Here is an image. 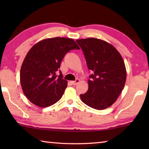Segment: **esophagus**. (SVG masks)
Masks as SVG:
<instances>
[{
	"instance_id": "esophagus-1",
	"label": "esophagus",
	"mask_w": 149,
	"mask_h": 149,
	"mask_svg": "<svg viewBox=\"0 0 149 149\" xmlns=\"http://www.w3.org/2000/svg\"><path fill=\"white\" fill-rule=\"evenodd\" d=\"M79 81H80V80L79 79H77L75 81H70V83H71L73 85H77Z\"/></svg>"
}]
</instances>
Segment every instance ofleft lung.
<instances>
[{
    "instance_id": "1",
    "label": "left lung",
    "mask_w": 149,
    "mask_h": 149,
    "mask_svg": "<svg viewBox=\"0 0 149 149\" xmlns=\"http://www.w3.org/2000/svg\"><path fill=\"white\" fill-rule=\"evenodd\" d=\"M76 42L84 52L88 69L93 72L88 80L89 89L80 95L81 100L95 109H106L116 101L125 86L123 60L113 45L103 40L88 38Z\"/></svg>"
}]
</instances>
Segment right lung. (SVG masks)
<instances>
[{"label":"right lung","mask_w":149,"mask_h":149,"mask_svg":"<svg viewBox=\"0 0 149 149\" xmlns=\"http://www.w3.org/2000/svg\"><path fill=\"white\" fill-rule=\"evenodd\" d=\"M79 49L74 39L65 37L45 39L31 47L20 70L21 86L30 102L44 108L61 99L68 82L56 72L65 54Z\"/></svg>","instance_id":"add662e5"}]
</instances>
